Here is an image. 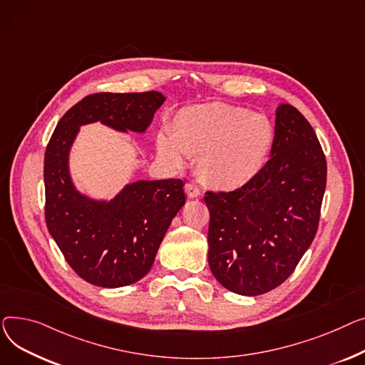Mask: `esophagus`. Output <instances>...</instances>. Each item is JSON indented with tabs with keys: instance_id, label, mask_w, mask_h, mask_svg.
<instances>
[{
	"instance_id": "1",
	"label": "esophagus",
	"mask_w": 365,
	"mask_h": 365,
	"mask_svg": "<svg viewBox=\"0 0 365 365\" xmlns=\"http://www.w3.org/2000/svg\"><path fill=\"white\" fill-rule=\"evenodd\" d=\"M185 192H187V196H188L190 199L199 197V196L202 195L200 187H199L197 184H195V182H187V184H185Z\"/></svg>"
}]
</instances>
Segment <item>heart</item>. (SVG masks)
Wrapping results in <instances>:
<instances>
[{
    "label": "heart",
    "instance_id": "1",
    "mask_svg": "<svg viewBox=\"0 0 365 365\" xmlns=\"http://www.w3.org/2000/svg\"><path fill=\"white\" fill-rule=\"evenodd\" d=\"M158 152L180 165L187 153L199 155L202 178L217 188H240L264 169L274 145V128L261 113L225 103L191 106L180 110L170 134L156 140Z\"/></svg>",
    "mask_w": 365,
    "mask_h": 365
}]
</instances>
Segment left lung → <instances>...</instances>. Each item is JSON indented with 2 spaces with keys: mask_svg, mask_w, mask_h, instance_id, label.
<instances>
[{
  "mask_svg": "<svg viewBox=\"0 0 365 365\" xmlns=\"http://www.w3.org/2000/svg\"><path fill=\"white\" fill-rule=\"evenodd\" d=\"M327 162L296 107L275 112L271 159L234 191H207V261L230 292L258 296L280 286L311 246L326 190Z\"/></svg>",
  "mask_w": 365,
  "mask_h": 365,
  "instance_id": "1",
  "label": "left lung"
}]
</instances>
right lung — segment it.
Masks as SVG:
<instances>
[{
  "mask_svg": "<svg viewBox=\"0 0 365 365\" xmlns=\"http://www.w3.org/2000/svg\"><path fill=\"white\" fill-rule=\"evenodd\" d=\"M163 101L158 91L91 94L63 115L47 145V228L72 269L94 286H130L150 271L185 203L184 182L141 180L125 185L112 200H94L72 181L71 147L82 125L98 120L116 131L144 133Z\"/></svg>",
  "mask_w": 365,
  "mask_h": 365,
  "instance_id": "obj_1",
  "label": "right lung"
}]
</instances>
